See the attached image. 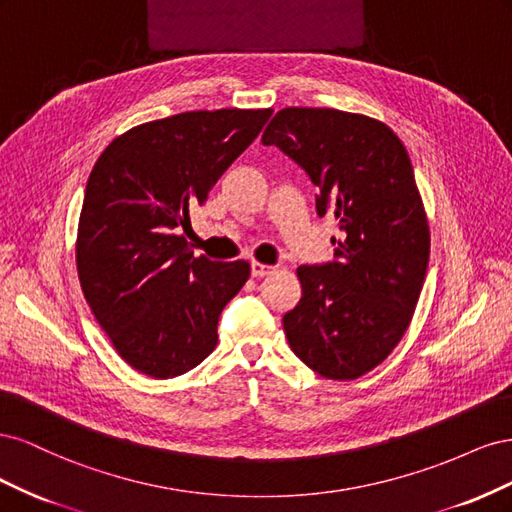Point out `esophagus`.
I'll use <instances>...</instances> for the list:
<instances>
[{
	"instance_id": "obj_1",
	"label": "esophagus",
	"mask_w": 512,
	"mask_h": 512,
	"mask_svg": "<svg viewBox=\"0 0 512 512\" xmlns=\"http://www.w3.org/2000/svg\"><path fill=\"white\" fill-rule=\"evenodd\" d=\"M271 273H275L273 265H265V262L252 260V275L254 277H265V275H271Z\"/></svg>"
}]
</instances>
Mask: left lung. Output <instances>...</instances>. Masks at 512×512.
<instances>
[{"label":"left lung","instance_id":"obj_1","mask_svg":"<svg viewBox=\"0 0 512 512\" xmlns=\"http://www.w3.org/2000/svg\"><path fill=\"white\" fill-rule=\"evenodd\" d=\"M305 168L344 239L337 260L299 267V305L284 316L292 352L337 382L365 376L404 337L421 297L429 224L410 156L386 123L337 108L288 106L262 134Z\"/></svg>","mask_w":512,"mask_h":512}]
</instances>
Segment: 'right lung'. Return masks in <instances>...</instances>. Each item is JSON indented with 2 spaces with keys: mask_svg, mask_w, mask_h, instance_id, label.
<instances>
[{
  "mask_svg": "<svg viewBox=\"0 0 512 512\" xmlns=\"http://www.w3.org/2000/svg\"><path fill=\"white\" fill-rule=\"evenodd\" d=\"M271 108L190 111L141 123L106 145L91 170L76 232L85 299L117 354L168 380L218 346V320L250 262L194 256L183 232Z\"/></svg>",
  "mask_w": 512,
  "mask_h": 512,
  "instance_id": "add662e5",
  "label": "right lung"
}]
</instances>
